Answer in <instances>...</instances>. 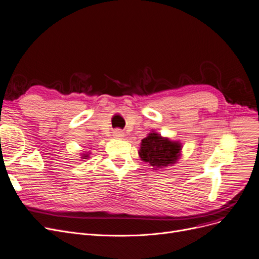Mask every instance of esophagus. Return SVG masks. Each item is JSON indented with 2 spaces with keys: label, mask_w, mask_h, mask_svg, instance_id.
I'll return each instance as SVG.
<instances>
[{
  "label": "esophagus",
  "mask_w": 259,
  "mask_h": 259,
  "mask_svg": "<svg viewBox=\"0 0 259 259\" xmlns=\"http://www.w3.org/2000/svg\"><path fill=\"white\" fill-rule=\"evenodd\" d=\"M114 137L117 138V139H122L123 137H124V133H123L121 130H116L114 131Z\"/></svg>",
  "instance_id": "34e87169"
}]
</instances>
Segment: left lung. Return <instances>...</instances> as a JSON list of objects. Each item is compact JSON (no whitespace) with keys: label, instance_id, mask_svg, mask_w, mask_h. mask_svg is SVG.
<instances>
[{"label":"left lung","instance_id":"8db88e82","mask_svg":"<svg viewBox=\"0 0 259 259\" xmlns=\"http://www.w3.org/2000/svg\"><path fill=\"white\" fill-rule=\"evenodd\" d=\"M181 150L182 144L179 141L162 137L153 131L141 140L138 153L143 162L157 170L175 164L181 156Z\"/></svg>","mask_w":259,"mask_h":259}]
</instances>
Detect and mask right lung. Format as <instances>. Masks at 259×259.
Segmentation results:
<instances>
[{"mask_svg": "<svg viewBox=\"0 0 259 259\" xmlns=\"http://www.w3.org/2000/svg\"><path fill=\"white\" fill-rule=\"evenodd\" d=\"M90 154H91V153H83V154L81 155V156H82L81 158H82V159H88V158H90Z\"/></svg>", "mask_w": 259, "mask_h": 259, "instance_id": "obj_1", "label": "right lung"}]
</instances>
